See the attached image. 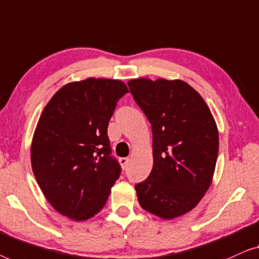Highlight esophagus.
Here are the masks:
<instances>
[{
  "mask_svg": "<svg viewBox=\"0 0 259 259\" xmlns=\"http://www.w3.org/2000/svg\"><path fill=\"white\" fill-rule=\"evenodd\" d=\"M119 163H121V165H122L123 169L125 170L126 167H128V164H129V158H126V157L119 158Z\"/></svg>",
  "mask_w": 259,
  "mask_h": 259,
  "instance_id": "34e87169",
  "label": "esophagus"
}]
</instances>
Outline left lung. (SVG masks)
<instances>
[{
    "instance_id": "1",
    "label": "left lung",
    "mask_w": 259,
    "mask_h": 259,
    "mask_svg": "<svg viewBox=\"0 0 259 259\" xmlns=\"http://www.w3.org/2000/svg\"><path fill=\"white\" fill-rule=\"evenodd\" d=\"M131 95L152 130L154 165L137 183L138 203L163 220L197 205L212 181L218 156V131L205 102L180 79L136 78Z\"/></svg>"
}]
</instances>
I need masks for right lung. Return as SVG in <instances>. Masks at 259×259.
I'll use <instances>...</instances> for the list:
<instances>
[{
	"label": "right lung",
	"mask_w": 259,
	"mask_h": 259,
	"mask_svg": "<svg viewBox=\"0 0 259 259\" xmlns=\"http://www.w3.org/2000/svg\"><path fill=\"white\" fill-rule=\"evenodd\" d=\"M128 93L117 79L68 83L46 105L31 144V165L54 209L75 221L105 205L121 165L111 156L108 124Z\"/></svg>",
	"instance_id": "right-lung-1"
}]
</instances>
